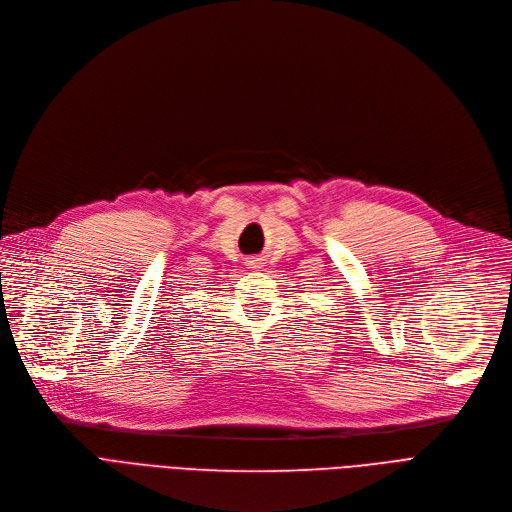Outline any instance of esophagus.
<instances>
[{
	"mask_svg": "<svg viewBox=\"0 0 512 512\" xmlns=\"http://www.w3.org/2000/svg\"><path fill=\"white\" fill-rule=\"evenodd\" d=\"M260 260H248V269H260Z\"/></svg>",
	"mask_w": 512,
	"mask_h": 512,
	"instance_id": "obj_1",
	"label": "esophagus"
}]
</instances>
